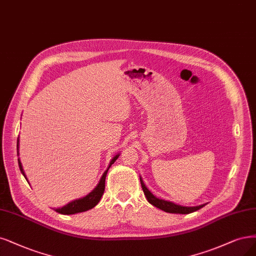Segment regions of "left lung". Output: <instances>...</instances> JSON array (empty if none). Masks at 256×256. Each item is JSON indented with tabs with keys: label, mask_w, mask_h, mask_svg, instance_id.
Masks as SVG:
<instances>
[{
	"label": "left lung",
	"mask_w": 256,
	"mask_h": 256,
	"mask_svg": "<svg viewBox=\"0 0 256 256\" xmlns=\"http://www.w3.org/2000/svg\"><path fill=\"white\" fill-rule=\"evenodd\" d=\"M140 185H142L143 192H144L149 204H152L154 206L164 210V212L172 213V214H190L192 212H196V210H198L199 208H204L206 206V204H201L198 206H182L174 204L170 201H165L163 199H158V198L154 197L152 194L148 190V188L145 186L143 180L140 178Z\"/></svg>",
	"instance_id": "8db88e82"
}]
</instances>
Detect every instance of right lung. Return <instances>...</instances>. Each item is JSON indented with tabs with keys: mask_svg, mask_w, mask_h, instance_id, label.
Returning a JSON list of instances; mask_svg holds the SVG:
<instances>
[{
	"mask_svg": "<svg viewBox=\"0 0 256 256\" xmlns=\"http://www.w3.org/2000/svg\"><path fill=\"white\" fill-rule=\"evenodd\" d=\"M16 149H19V138H18V142H16ZM120 154L116 156L113 158L112 161L110 162V165L108 167V170L110 168V166L116 161V158H118ZM18 162H19V167H20V170L21 172L23 174V176L25 177L24 174V172H23V168H22V165H21V162L20 160H18ZM108 170H106L102 174V177L98 183V186H96L89 195H86V197L84 198H80V199H77V200H74L72 202H70L68 204L64 206V208H56L55 210L57 213H60V214H64V215H72V214H76V213H82V212H86V210H91L92 208H94L96 204H98L102 194H104V181H106V176H107V172H108ZM26 179V177H25Z\"/></svg>",
	"mask_w": 256,
	"mask_h": 256,
	"instance_id": "right-lung-1",
	"label": "right lung"
}]
</instances>
